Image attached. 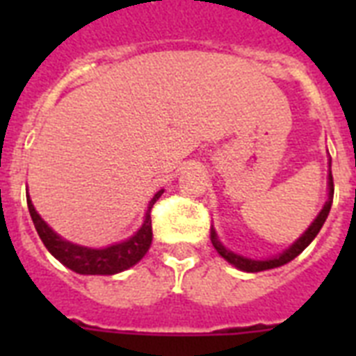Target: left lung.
Returning a JSON list of instances; mask_svg holds the SVG:
<instances>
[{
	"label": "left lung",
	"mask_w": 356,
	"mask_h": 356,
	"mask_svg": "<svg viewBox=\"0 0 356 356\" xmlns=\"http://www.w3.org/2000/svg\"><path fill=\"white\" fill-rule=\"evenodd\" d=\"M329 166H331V162H329ZM332 194H334V184H332V173L329 172V200L325 201V205H323V209L320 211V214L316 216L314 222L310 223V227L307 229V231H305V233L301 234V236H299L298 240L290 245V248L284 249L279 257H273V259H268V260H253V259H248V257H242V254L233 253V251H229V249L223 248V243L218 240L216 231H214V229H211L212 245L216 248L218 253L222 254L229 264H233L234 268H238V270L249 271V273L271 270V268H279V266L282 264H288L290 260L296 259V257H298V254L301 253V251H303V249L312 242V240H314L316 234L320 233V229L323 227V223H325L327 216H329V211H331Z\"/></svg>",
	"instance_id": "1"
}]
</instances>
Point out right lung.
Returning a JSON list of instances; mask_svg holds the SVG:
<instances>
[{
  "label": "right lung",
  "mask_w": 356,
  "mask_h": 356,
  "mask_svg": "<svg viewBox=\"0 0 356 356\" xmlns=\"http://www.w3.org/2000/svg\"><path fill=\"white\" fill-rule=\"evenodd\" d=\"M164 190H159L153 200L149 201L147 212H145L144 223L142 227L136 231L131 238H127L125 242L114 243L108 248L94 249L85 248V245H77L68 240H64L63 236H58L49 225L40 218V214L35 211L33 201L27 195V207H29L31 220L35 223V229L47 251L58 260L63 262L66 268H70L75 273L81 275H114L120 271L127 270L131 266L138 262L151 245L153 240V231H151V209L156 203V200L161 197Z\"/></svg>",
  "instance_id": "1"
}]
</instances>
